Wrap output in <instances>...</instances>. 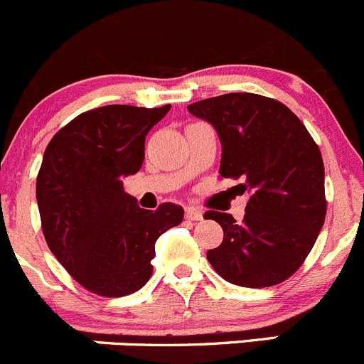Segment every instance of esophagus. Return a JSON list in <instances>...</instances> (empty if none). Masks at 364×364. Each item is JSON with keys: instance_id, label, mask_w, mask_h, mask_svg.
I'll use <instances>...</instances> for the list:
<instances>
[{"instance_id": "esophagus-1", "label": "esophagus", "mask_w": 364, "mask_h": 364, "mask_svg": "<svg viewBox=\"0 0 364 364\" xmlns=\"http://www.w3.org/2000/svg\"><path fill=\"white\" fill-rule=\"evenodd\" d=\"M186 218L191 219V221H201V219H203V212H201L198 207H187Z\"/></svg>"}]
</instances>
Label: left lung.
<instances>
[{
  "label": "left lung",
  "instance_id": "1",
  "mask_svg": "<svg viewBox=\"0 0 364 364\" xmlns=\"http://www.w3.org/2000/svg\"><path fill=\"white\" fill-rule=\"evenodd\" d=\"M214 125L223 145L219 173L239 181L250 200L242 223L205 212L221 225V246L207 251L214 271L247 289L278 285L303 265L326 219L323 163L303 122L279 100L226 93L187 106Z\"/></svg>",
  "mask_w": 364,
  "mask_h": 364
}]
</instances>
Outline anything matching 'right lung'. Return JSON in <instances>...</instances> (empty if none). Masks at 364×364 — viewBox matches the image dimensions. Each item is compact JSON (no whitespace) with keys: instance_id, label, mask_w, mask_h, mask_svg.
I'll list each match as a JSON object with an SVG mask.
<instances>
[{"instance_id":"1","label":"right lung","mask_w":364,"mask_h":364,"mask_svg":"<svg viewBox=\"0 0 364 364\" xmlns=\"http://www.w3.org/2000/svg\"><path fill=\"white\" fill-rule=\"evenodd\" d=\"M170 104H124L85 111L49 141L37 177V203L46 242L68 274L90 292L124 297L152 276L156 240L181 225L183 208L138 207L124 177L138 173L145 138Z\"/></svg>"}]
</instances>
